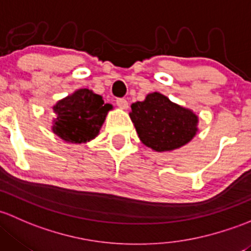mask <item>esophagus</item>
I'll return each mask as SVG.
<instances>
[{
    "label": "esophagus",
    "mask_w": 251,
    "mask_h": 251,
    "mask_svg": "<svg viewBox=\"0 0 251 251\" xmlns=\"http://www.w3.org/2000/svg\"><path fill=\"white\" fill-rule=\"evenodd\" d=\"M116 104H117V106L120 108H123V110H126L129 106L128 101H126V99H123V98H120V99L116 100Z\"/></svg>",
    "instance_id": "obj_1"
}]
</instances>
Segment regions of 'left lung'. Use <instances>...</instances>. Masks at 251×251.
Instances as JSON below:
<instances>
[{"instance_id":"1","label":"left lung","mask_w":251,"mask_h":251,"mask_svg":"<svg viewBox=\"0 0 251 251\" xmlns=\"http://www.w3.org/2000/svg\"><path fill=\"white\" fill-rule=\"evenodd\" d=\"M129 116L141 143L157 152L179 149L190 143L198 130V117L192 111L157 92L131 104Z\"/></svg>"}]
</instances>
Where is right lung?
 <instances>
[{
	"label": "right lung",
	"mask_w": 251,
	"mask_h": 251,
	"mask_svg": "<svg viewBox=\"0 0 251 251\" xmlns=\"http://www.w3.org/2000/svg\"><path fill=\"white\" fill-rule=\"evenodd\" d=\"M111 108L100 95L86 88L78 89L54 105L51 130L66 143H87L99 134Z\"/></svg>",
	"instance_id": "1"
}]
</instances>
